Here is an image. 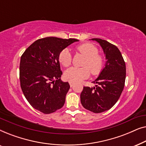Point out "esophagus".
<instances>
[{"instance_id":"34e87169","label":"esophagus","mask_w":146,"mask_h":146,"mask_svg":"<svg viewBox=\"0 0 146 146\" xmlns=\"http://www.w3.org/2000/svg\"><path fill=\"white\" fill-rule=\"evenodd\" d=\"M69 84H70V87H72L73 85H74V83L73 82H71V81H69Z\"/></svg>"}]
</instances>
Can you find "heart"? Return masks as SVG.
Returning <instances> with one entry per match:
<instances>
[{
  "label": "heart",
  "instance_id": "heart-1",
  "mask_svg": "<svg viewBox=\"0 0 146 146\" xmlns=\"http://www.w3.org/2000/svg\"><path fill=\"white\" fill-rule=\"evenodd\" d=\"M76 50L85 56L82 67H72L64 72V77L68 80L76 82L87 78L90 74L98 76L103 70L105 65V58L98 53V48L91 43H84L76 47ZM58 60L63 66L68 67L72 63V56L67 48L59 54Z\"/></svg>",
  "mask_w": 146,
  "mask_h": 146
}]
</instances>
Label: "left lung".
I'll list each match as a JSON object with an SVG mask.
<instances>
[{
  "instance_id": "left-lung-1",
  "label": "left lung",
  "mask_w": 146,
  "mask_h": 146,
  "mask_svg": "<svg viewBox=\"0 0 146 146\" xmlns=\"http://www.w3.org/2000/svg\"><path fill=\"white\" fill-rule=\"evenodd\" d=\"M103 48L107 59L104 68L94 82L95 87L84 86L80 94L83 107L94 113H102L112 108L122 92L125 85V64L115 45L100 38H92Z\"/></svg>"
}]
</instances>
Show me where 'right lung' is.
Segmentation results:
<instances>
[{
	"mask_svg": "<svg viewBox=\"0 0 146 146\" xmlns=\"http://www.w3.org/2000/svg\"><path fill=\"white\" fill-rule=\"evenodd\" d=\"M78 41L46 37L36 40L21 58L19 78L22 91L34 108L48 114L63 107L70 89L60 80L62 72L58 60L60 52Z\"/></svg>",
	"mask_w": 146,
	"mask_h": 146,
	"instance_id": "right-lung-1",
	"label": "right lung"
}]
</instances>
